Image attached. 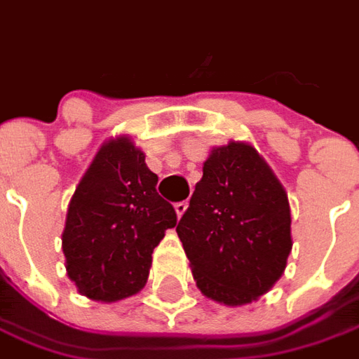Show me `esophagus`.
<instances>
[{
	"instance_id": "34e87169",
	"label": "esophagus",
	"mask_w": 359,
	"mask_h": 359,
	"mask_svg": "<svg viewBox=\"0 0 359 359\" xmlns=\"http://www.w3.org/2000/svg\"><path fill=\"white\" fill-rule=\"evenodd\" d=\"M187 208H188L187 202L175 203V211H177V217H182V215H184V211H187Z\"/></svg>"
}]
</instances>
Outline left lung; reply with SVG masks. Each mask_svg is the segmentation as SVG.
I'll return each instance as SVG.
<instances>
[{
    "mask_svg": "<svg viewBox=\"0 0 359 359\" xmlns=\"http://www.w3.org/2000/svg\"><path fill=\"white\" fill-rule=\"evenodd\" d=\"M285 187L248 142L211 148L177 225L198 288L225 306L269 292L292 250Z\"/></svg>",
    "mask_w": 359,
    "mask_h": 359,
    "instance_id": "obj_1",
    "label": "left lung"
}]
</instances>
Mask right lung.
<instances>
[{
    "instance_id": "1",
    "label": "right lung",
    "mask_w": 359,
    "mask_h": 359,
    "mask_svg": "<svg viewBox=\"0 0 359 359\" xmlns=\"http://www.w3.org/2000/svg\"><path fill=\"white\" fill-rule=\"evenodd\" d=\"M130 136L102 144L74 190L61 246L67 275L95 302L125 300L146 285L154 248L177 213Z\"/></svg>"
}]
</instances>
